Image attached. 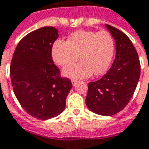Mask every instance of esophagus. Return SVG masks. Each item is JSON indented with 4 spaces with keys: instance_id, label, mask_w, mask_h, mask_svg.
Returning a JSON list of instances; mask_svg holds the SVG:
<instances>
[{
    "instance_id": "obj_1",
    "label": "esophagus",
    "mask_w": 149,
    "mask_h": 149,
    "mask_svg": "<svg viewBox=\"0 0 149 149\" xmlns=\"http://www.w3.org/2000/svg\"><path fill=\"white\" fill-rule=\"evenodd\" d=\"M72 81V85L73 86H75V85H77V80H75V79H72V80H71Z\"/></svg>"
}]
</instances>
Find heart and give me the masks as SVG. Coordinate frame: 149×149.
<instances>
[{
	"label": "heart",
	"mask_w": 149,
	"mask_h": 149,
	"mask_svg": "<svg viewBox=\"0 0 149 149\" xmlns=\"http://www.w3.org/2000/svg\"><path fill=\"white\" fill-rule=\"evenodd\" d=\"M114 40L106 31H78L68 36L67 42L57 39L52 47L54 63L67 68L76 62H82L65 68L64 75L70 78L89 77L104 74L108 70L114 54Z\"/></svg>",
	"instance_id": "heart-1"
}]
</instances>
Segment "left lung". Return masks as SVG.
I'll use <instances>...</instances> for the list:
<instances>
[{
	"instance_id": "1",
	"label": "left lung",
	"mask_w": 149,
	"mask_h": 149,
	"mask_svg": "<svg viewBox=\"0 0 149 149\" xmlns=\"http://www.w3.org/2000/svg\"><path fill=\"white\" fill-rule=\"evenodd\" d=\"M116 45V56L111 68L97 81L88 85L85 102L100 115H114L129 103L140 75V63L135 47L127 35L106 24Z\"/></svg>"
}]
</instances>
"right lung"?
Segmentation results:
<instances>
[{
	"label": "right lung",
	"mask_w": 149,
	"mask_h": 149,
	"mask_svg": "<svg viewBox=\"0 0 149 149\" xmlns=\"http://www.w3.org/2000/svg\"><path fill=\"white\" fill-rule=\"evenodd\" d=\"M58 31L45 26L21 39L10 64V77L17 99L31 116L46 120L56 117L66 107L72 84L63 77L52 57Z\"/></svg>",
	"instance_id": "add662e5"
}]
</instances>
